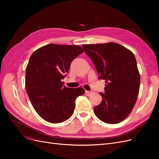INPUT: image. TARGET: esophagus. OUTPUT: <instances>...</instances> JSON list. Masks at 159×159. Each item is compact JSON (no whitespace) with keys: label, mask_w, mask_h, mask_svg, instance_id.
<instances>
[{"label":"esophagus","mask_w":159,"mask_h":159,"mask_svg":"<svg viewBox=\"0 0 159 159\" xmlns=\"http://www.w3.org/2000/svg\"><path fill=\"white\" fill-rule=\"evenodd\" d=\"M93 92L91 91H85V93L87 95H90Z\"/></svg>","instance_id":"esophagus-1"}]
</instances>
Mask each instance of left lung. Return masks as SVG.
I'll use <instances>...</instances> for the list:
<instances>
[{"label":"left lung","instance_id":"8db88e82","mask_svg":"<svg viewBox=\"0 0 159 159\" xmlns=\"http://www.w3.org/2000/svg\"><path fill=\"white\" fill-rule=\"evenodd\" d=\"M99 78L105 80L102 102L93 109L101 121L109 124L121 122L134 106L140 88V75L133 53L117 43L84 44Z\"/></svg>","mask_w":159,"mask_h":159}]
</instances>
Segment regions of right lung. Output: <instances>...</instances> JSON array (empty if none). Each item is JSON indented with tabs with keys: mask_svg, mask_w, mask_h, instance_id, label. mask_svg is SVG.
<instances>
[{
	"mask_svg": "<svg viewBox=\"0 0 159 159\" xmlns=\"http://www.w3.org/2000/svg\"><path fill=\"white\" fill-rule=\"evenodd\" d=\"M83 52L79 46L50 44L30 56L26 69V91L34 109L45 121L59 123L73 115L75 99L85 90L67 88L61 80L71 61Z\"/></svg>",
	"mask_w": 159,
	"mask_h": 159,
	"instance_id": "obj_1",
	"label": "right lung"
}]
</instances>
